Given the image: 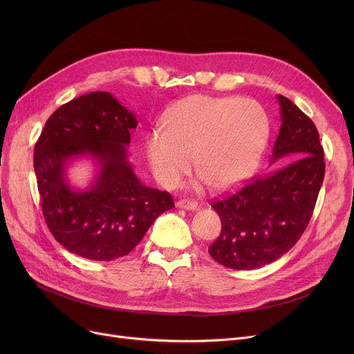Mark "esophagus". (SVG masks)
I'll use <instances>...</instances> for the list:
<instances>
[{"mask_svg":"<svg viewBox=\"0 0 354 354\" xmlns=\"http://www.w3.org/2000/svg\"><path fill=\"white\" fill-rule=\"evenodd\" d=\"M176 207L182 208V209L195 211V209H198V203L195 201H189V199H180L176 202Z\"/></svg>","mask_w":354,"mask_h":354,"instance_id":"1","label":"esophagus"}]
</instances>
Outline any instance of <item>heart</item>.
<instances>
[{
    "label": "heart",
    "instance_id": "b5f03b06",
    "mask_svg": "<svg viewBox=\"0 0 354 354\" xmlns=\"http://www.w3.org/2000/svg\"><path fill=\"white\" fill-rule=\"evenodd\" d=\"M270 135L266 109L255 100L191 96L175 103L147 133L146 155L156 179L175 187L199 169L195 189H227L244 180L261 158Z\"/></svg>",
    "mask_w": 354,
    "mask_h": 354
}]
</instances>
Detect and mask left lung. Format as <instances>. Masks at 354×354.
Here are the masks:
<instances>
[{
  "label": "left lung",
  "instance_id": "left-lung-1",
  "mask_svg": "<svg viewBox=\"0 0 354 354\" xmlns=\"http://www.w3.org/2000/svg\"><path fill=\"white\" fill-rule=\"evenodd\" d=\"M281 126L271 163L288 162L212 203L222 230L209 254L232 270H254L288 252L307 228L324 179V152L313 120L278 95Z\"/></svg>",
  "mask_w": 354,
  "mask_h": 354
}]
</instances>
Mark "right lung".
<instances>
[{
  "label": "right lung",
  "mask_w": 354,
  "mask_h": 354,
  "mask_svg": "<svg viewBox=\"0 0 354 354\" xmlns=\"http://www.w3.org/2000/svg\"><path fill=\"white\" fill-rule=\"evenodd\" d=\"M135 113L109 91L73 99L48 118L34 147L43 215L53 236L93 261L132 251L153 221L175 207L167 192L145 187L127 160ZM90 157L98 175L86 190L73 189L66 167Z\"/></svg>",
  "instance_id": "right-lung-1"
}]
</instances>
